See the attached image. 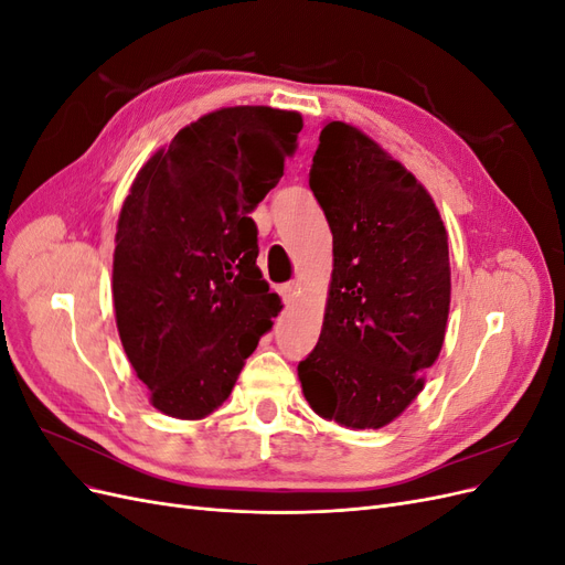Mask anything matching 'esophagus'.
I'll return each instance as SVG.
<instances>
[{
  "mask_svg": "<svg viewBox=\"0 0 565 565\" xmlns=\"http://www.w3.org/2000/svg\"><path fill=\"white\" fill-rule=\"evenodd\" d=\"M280 295H282V299H285V303L295 301V299H297V295H299V282H297V280H292V282H285V285L280 287Z\"/></svg>",
  "mask_w": 565,
  "mask_h": 565,
  "instance_id": "esophagus-1",
  "label": "esophagus"
}]
</instances>
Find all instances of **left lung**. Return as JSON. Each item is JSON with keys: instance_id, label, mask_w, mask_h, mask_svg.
<instances>
[{"instance_id": "left-lung-1", "label": "left lung", "mask_w": 565, "mask_h": 565, "mask_svg": "<svg viewBox=\"0 0 565 565\" xmlns=\"http://www.w3.org/2000/svg\"><path fill=\"white\" fill-rule=\"evenodd\" d=\"M309 185L334 264L301 391L324 419L382 429L417 398L446 339L448 233L426 188L347 122L322 127Z\"/></svg>"}]
</instances>
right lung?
I'll use <instances>...</instances> for the list:
<instances>
[{
    "label": "right lung",
    "mask_w": 565,
    "mask_h": 565,
    "mask_svg": "<svg viewBox=\"0 0 565 565\" xmlns=\"http://www.w3.org/2000/svg\"><path fill=\"white\" fill-rule=\"evenodd\" d=\"M301 127L295 110H214L129 188L113 254L115 320L152 407L169 417L214 413L282 309L256 266L249 214L280 181Z\"/></svg>",
    "instance_id": "add662e5"
}]
</instances>
